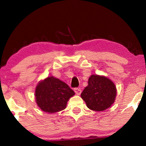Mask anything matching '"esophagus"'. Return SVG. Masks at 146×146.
<instances>
[{"instance_id":"obj_1","label":"esophagus","mask_w":146,"mask_h":146,"mask_svg":"<svg viewBox=\"0 0 146 146\" xmlns=\"http://www.w3.org/2000/svg\"><path fill=\"white\" fill-rule=\"evenodd\" d=\"M74 91H75V93H76L77 95H80L81 92H82V91H81L80 89H78V88H75V90H74Z\"/></svg>"}]
</instances>
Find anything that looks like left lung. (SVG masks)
I'll list each match as a JSON object with an SVG mask.
<instances>
[{
  "label": "left lung",
  "mask_w": 146,
  "mask_h": 146,
  "mask_svg": "<svg viewBox=\"0 0 146 146\" xmlns=\"http://www.w3.org/2000/svg\"><path fill=\"white\" fill-rule=\"evenodd\" d=\"M117 88L112 80L104 76L92 75L88 79V85L81 93V98L87 107L95 111H102L114 103Z\"/></svg>",
  "instance_id": "1"
}]
</instances>
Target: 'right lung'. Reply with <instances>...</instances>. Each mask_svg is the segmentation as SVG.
I'll return each mask as SVG.
<instances>
[{"label":"right lung","instance_id":"add662e5","mask_svg":"<svg viewBox=\"0 0 146 146\" xmlns=\"http://www.w3.org/2000/svg\"><path fill=\"white\" fill-rule=\"evenodd\" d=\"M75 92L65 82L53 76L40 80L35 88V101L43 111L55 113L66 108Z\"/></svg>","mask_w":146,"mask_h":146}]
</instances>
